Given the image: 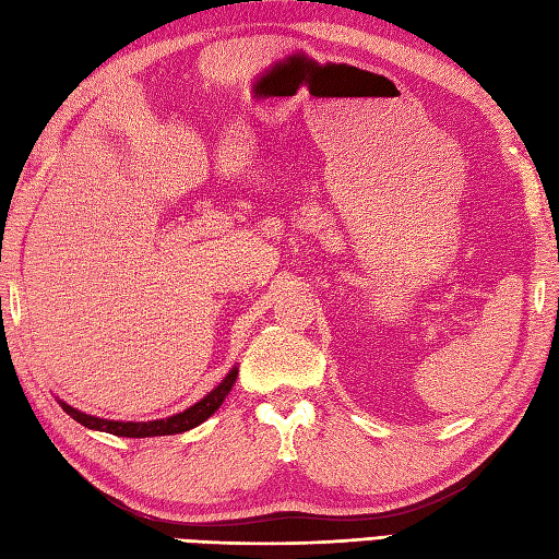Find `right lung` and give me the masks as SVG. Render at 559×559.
<instances>
[{
  "instance_id": "1",
  "label": "right lung",
  "mask_w": 559,
  "mask_h": 559,
  "mask_svg": "<svg viewBox=\"0 0 559 559\" xmlns=\"http://www.w3.org/2000/svg\"><path fill=\"white\" fill-rule=\"evenodd\" d=\"M237 379V367L228 372V377L223 379V382L201 399L199 403H194L192 408H187L177 415H170V418L165 420H151V423H122V420H105V418H96V415H86L76 408L67 406L62 403L64 413H69L71 418L76 423H81L83 427H88V430H103V432H110L117 437H160V435H180L192 430V427L201 425L206 418H211L213 413L218 411L221 403L225 401V396L230 394V389Z\"/></svg>"
}]
</instances>
